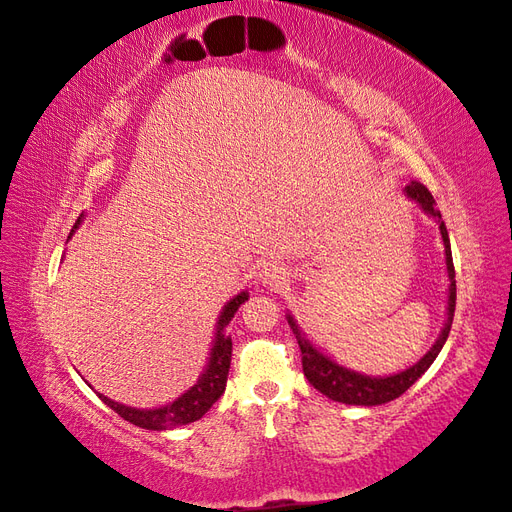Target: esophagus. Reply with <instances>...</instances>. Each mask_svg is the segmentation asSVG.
I'll list each match as a JSON object with an SVG mask.
<instances>
[{
    "label": "esophagus",
    "mask_w": 512,
    "mask_h": 512,
    "mask_svg": "<svg viewBox=\"0 0 512 512\" xmlns=\"http://www.w3.org/2000/svg\"><path fill=\"white\" fill-rule=\"evenodd\" d=\"M259 281L264 283V285H270V287H281V285H285V281H287V274H285L283 268L270 264V266H266V268H261Z\"/></svg>",
    "instance_id": "34e87169"
}]
</instances>
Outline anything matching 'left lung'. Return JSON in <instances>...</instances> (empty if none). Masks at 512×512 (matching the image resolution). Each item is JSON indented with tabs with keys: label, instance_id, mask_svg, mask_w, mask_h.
<instances>
[{
	"label": "left lung",
	"instance_id": "1",
	"mask_svg": "<svg viewBox=\"0 0 512 512\" xmlns=\"http://www.w3.org/2000/svg\"><path fill=\"white\" fill-rule=\"evenodd\" d=\"M404 194L409 196L411 201H415L424 212L437 220L443 246H445V266H448V313H445V324L437 337V342L432 344V348L426 352V355L413 363L411 368H406L398 374H389V376H368L355 370H348L344 365H339L331 357H326L320 348L313 346L309 339L300 331V326L296 324L292 313H287V324L292 326V331L298 339L300 352H303V372L307 376V381L316 387L320 393H324L326 398H331L335 402H344V404H359V406H376V404H385L400 398L402 393L409 389L419 376H422L432 361L437 359L441 352L445 339L450 335L452 329V320H454V307H456V281H454V264H452V251H450V238H448V229H445V222L441 220V212L435 207V199L428 192L426 186L417 181H411L409 186L404 188Z\"/></svg>",
	"mask_w": 512,
	"mask_h": 512
}]
</instances>
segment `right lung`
Returning <instances> with one entry per match:
<instances>
[{
    "label": "right lung",
    "instance_id": "1",
    "mask_svg": "<svg viewBox=\"0 0 512 512\" xmlns=\"http://www.w3.org/2000/svg\"><path fill=\"white\" fill-rule=\"evenodd\" d=\"M82 220H84V214L77 218L69 238H73V233L82 225ZM244 300H248L246 290L240 292L238 296H233L229 303L222 307L216 322V335L212 342V350H209L205 370L199 376L196 385L190 387L186 393H181L177 400L168 402L164 406H155V409H136V406H125L121 402H114L99 391L97 396L106 402L112 411H116L123 419H127V422L147 430H170V428H177L201 419L209 409H212V404L222 396V393H225L229 365H231V335H227L225 329Z\"/></svg>",
    "mask_w": 512,
    "mask_h": 512
}]
</instances>
